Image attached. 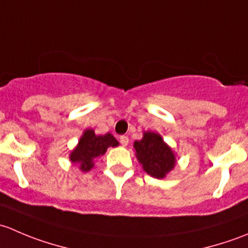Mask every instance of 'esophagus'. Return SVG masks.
<instances>
[{"mask_svg": "<svg viewBox=\"0 0 248 248\" xmlns=\"http://www.w3.org/2000/svg\"><path fill=\"white\" fill-rule=\"evenodd\" d=\"M128 137H126V136H121L120 137V142H121V145L122 146H127V145H128Z\"/></svg>", "mask_w": 248, "mask_h": 248, "instance_id": "esophagus-1", "label": "esophagus"}]
</instances>
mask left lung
<instances>
[{"instance_id":"1","label":"left lung","mask_w":248,"mask_h":248,"mask_svg":"<svg viewBox=\"0 0 248 248\" xmlns=\"http://www.w3.org/2000/svg\"><path fill=\"white\" fill-rule=\"evenodd\" d=\"M134 149L142 169L152 177L162 179L174 168V154L159 134L145 132L142 139L134 142Z\"/></svg>"}]
</instances>
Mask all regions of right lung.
I'll return each instance as SVG.
<instances>
[{
    "label": "right lung",
    "mask_w": 248,
    "mask_h": 248,
    "mask_svg": "<svg viewBox=\"0 0 248 248\" xmlns=\"http://www.w3.org/2000/svg\"><path fill=\"white\" fill-rule=\"evenodd\" d=\"M119 141L110 133L96 136L92 129L84 132L79 144L71 154V161L80 164L82 171H89L93 167V159L106 154L109 146H117Z\"/></svg>",
    "instance_id": "1"
}]
</instances>
